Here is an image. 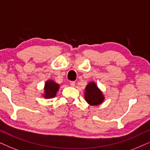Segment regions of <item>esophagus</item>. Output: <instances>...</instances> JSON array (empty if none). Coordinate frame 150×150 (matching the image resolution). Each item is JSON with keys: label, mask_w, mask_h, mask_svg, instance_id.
I'll return each mask as SVG.
<instances>
[{"label": "esophagus", "mask_w": 150, "mask_h": 150, "mask_svg": "<svg viewBox=\"0 0 150 150\" xmlns=\"http://www.w3.org/2000/svg\"><path fill=\"white\" fill-rule=\"evenodd\" d=\"M70 85L71 86H75V82L74 81H70Z\"/></svg>", "instance_id": "esophagus-1"}]
</instances>
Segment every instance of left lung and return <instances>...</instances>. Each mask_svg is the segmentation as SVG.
Listing matches in <instances>:
<instances>
[{"label":"left lung","instance_id":"1","mask_svg":"<svg viewBox=\"0 0 150 150\" xmlns=\"http://www.w3.org/2000/svg\"><path fill=\"white\" fill-rule=\"evenodd\" d=\"M84 97L86 101L92 105H99L103 101L102 93L94 82L89 83L86 86Z\"/></svg>","mask_w":150,"mask_h":150}]
</instances>
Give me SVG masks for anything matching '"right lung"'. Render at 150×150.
<instances>
[{
  "label": "right lung",
  "instance_id": "add662e5",
  "mask_svg": "<svg viewBox=\"0 0 150 150\" xmlns=\"http://www.w3.org/2000/svg\"><path fill=\"white\" fill-rule=\"evenodd\" d=\"M59 89V85L53 81H47L45 83V97L53 98L56 95V92Z\"/></svg>",
  "mask_w": 150,
  "mask_h": 150
}]
</instances>
